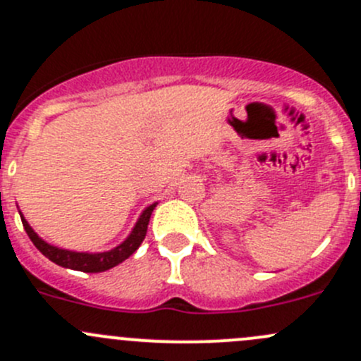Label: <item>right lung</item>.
<instances>
[{"instance_id":"right-lung-1","label":"right lung","mask_w":361,"mask_h":361,"mask_svg":"<svg viewBox=\"0 0 361 361\" xmlns=\"http://www.w3.org/2000/svg\"><path fill=\"white\" fill-rule=\"evenodd\" d=\"M155 206H157V202L145 207L143 213H141L140 218H137L136 225H134L133 231H130V234L126 238V241H122L118 246H115V248L108 251H101V253H85V251H71V250L57 248V246L49 245L47 241H43V239L32 231L31 225H29L27 220L23 216V213H20V220H23L24 231L27 232L32 245L42 251L49 260H52L54 264L61 265V267L73 269V271L103 272V271H108V269L115 267V265L122 264L123 260H127L134 251L140 248L145 235H147L148 221H150V216L152 213H154Z\"/></svg>"}]
</instances>
